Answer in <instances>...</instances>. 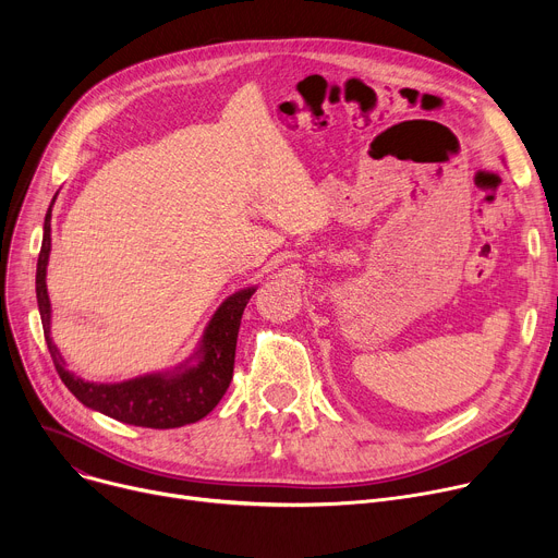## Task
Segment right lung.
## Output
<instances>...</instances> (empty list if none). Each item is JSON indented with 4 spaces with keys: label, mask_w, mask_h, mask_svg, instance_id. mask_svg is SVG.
I'll return each mask as SVG.
<instances>
[{
    "label": "right lung",
    "mask_w": 558,
    "mask_h": 558,
    "mask_svg": "<svg viewBox=\"0 0 558 558\" xmlns=\"http://www.w3.org/2000/svg\"><path fill=\"white\" fill-rule=\"evenodd\" d=\"M51 205L45 217L43 246L38 255L36 271V296L43 318L45 341L53 366L61 375L63 385L90 409L137 427L169 429L183 427L208 416L217 402L223 398L230 387L232 368H234V348H238V332L242 324V314L251 301L255 289H244L232 294L213 316L208 330L203 335L198 350V364L187 366L169 375H144L129 379L120 385H93L83 383L65 371V362L58 353L49 337V296H47V259L51 248Z\"/></svg>",
    "instance_id": "obj_1"
}]
</instances>
